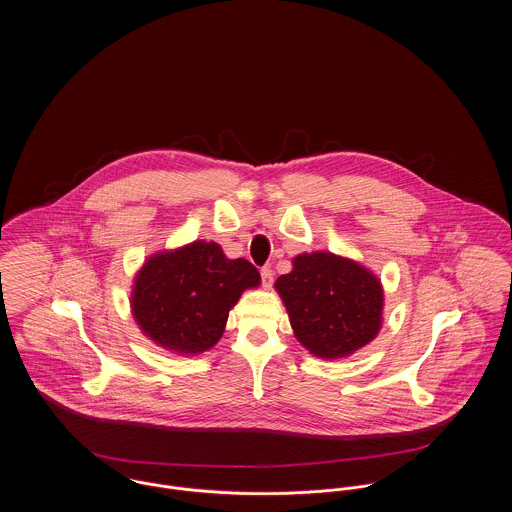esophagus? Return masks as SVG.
Returning a JSON list of instances; mask_svg holds the SVG:
<instances>
[{
  "instance_id": "1",
  "label": "esophagus",
  "mask_w": 512,
  "mask_h": 512,
  "mask_svg": "<svg viewBox=\"0 0 512 512\" xmlns=\"http://www.w3.org/2000/svg\"><path fill=\"white\" fill-rule=\"evenodd\" d=\"M260 276H262V287H264V289H270V287L274 285V274H272L270 268H262Z\"/></svg>"
}]
</instances>
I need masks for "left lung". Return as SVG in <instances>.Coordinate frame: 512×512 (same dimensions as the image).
<instances>
[{
  "label": "left lung",
  "instance_id": "1",
  "mask_svg": "<svg viewBox=\"0 0 512 512\" xmlns=\"http://www.w3.org/2000/svg\"><path fill=\"white\" fill-rule=\"evenodd\" d=\"M276 289L295 338L317 358H346L381 328V281L354 260L332 252L299 254Z\"/></svg>",
  "mask_w": 512,
  "mask_h": 512
}]
</instances>
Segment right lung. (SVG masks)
Returning a JSON list of instances; mask_svg holds the SVG:
<instances>
[{
    "mask_svg": "<svg viewBox=\"0 0 512 512\" xmlns=\"http://www.w3.org/2000/svg\"><path fill=\"white\" fill-rule=\"evenodd\" d=\"M258 285L260 272L248 260H229L217 242L195 240L144 262L131 311L154 344L176 354H201L223 336L242 291Z\"/></svg>",
    "mask_w": 512,
    "mask_h": 512,
    "instance_id": "right-lung-1",
    "label": "right lung"
}]
</instances>
